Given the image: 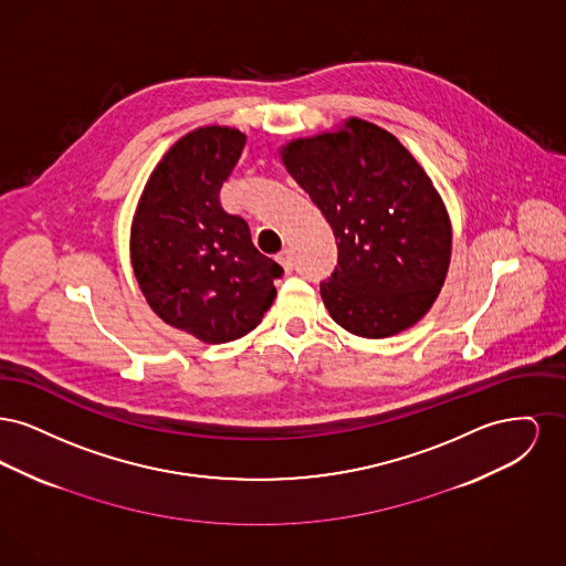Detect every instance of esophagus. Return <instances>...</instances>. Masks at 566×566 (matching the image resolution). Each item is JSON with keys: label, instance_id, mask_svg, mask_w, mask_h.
Wrapping results in <instances>:
<instances>
[{"label": "esophagus", "instance_id": "esophagus-1", "mask_svg": "<svg viewBox=\"0 0 566 566\" xmlns=\"http://www.w3.org/2000/svg\"><path fill=\"white\" fill-rule=\"evenodd\" d=\"M277 263L284 268L286 273H291L293 268H295V256H293V252H291V250H284V252L277 256Z\"/></svg>", "mask_w": 566, "mask_h": 566}]
</instances>
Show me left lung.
<instances>
[{"mask_svg": "<svg viewBox=\"0 0 566 566\" xmlns=\"http://www.w3.org/2000/svg\"><path fill=\"white\" fill-rule=\"evenodd\" d=\"M280 155L337 240V265L321 282L331 318L367 339L418 323L452 254L450 216L420 163L395 135L360 118L293 139Z\"/></svg>", "mask_w": 566, "mask_h": 566, "instance_id": "obj_1", "label": "left lung"}]
</instances>
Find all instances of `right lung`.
Returning <instances> with one entry per match:
<instances>
[{
  "label": "right lung",
  "mask_w": 566,
  "mask_h": 566,
  "mask_svg": "<svg viewBox=\"0 0 566 566\" xmlns=\"http://www.w3.org/2000/svg\"><path fill=\"white\" fill-rule=\"evenodd\" d=\"M245 135L199 127L150 174L132 222L135 280L163 323L206 344L240 339L263 321L284 270L261 254L242 216L218 201Z\"/></svg>",
  "instance_id": "right-lung-1"
}]
</instances>
